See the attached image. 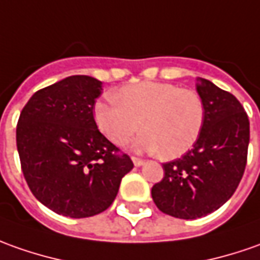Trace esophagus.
<instances>
[{
	"instance_id": "1",
	"label": "esophagus",
	"mask_w": 260,
	"mask_h": 260,
	"mask_svg": "<svg viewBox=\"0 0 260 260\" xmlns=\"http://www.w3.org/2000/svg\"><path fill=\"white\" fill-rule=\"evenodd\" d=\"M132 162H134V165H135V167H141V165H144V159L137 158V156H132Z\"/></svg>"
}]
</instances>
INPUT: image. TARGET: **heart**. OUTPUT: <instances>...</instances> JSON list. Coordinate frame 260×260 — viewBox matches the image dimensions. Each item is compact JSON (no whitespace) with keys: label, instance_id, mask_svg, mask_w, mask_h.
<instances>
[{"label":"heart","instance_id":"1","mask_svg":"<svg viewBox=\"0 0 260 260\" xmlns=\"http://www.w3.org/2000/svg\"><path fill=\"white\" fill-rule=\"evenodd\" d=\"M114 101L98 102L93 116L98 128L115 145H123L139 129L132 149L174 159L189 151L202 134L205 104L188 88L145 81L119 88Z\"/></svg>","mask_w":260,"mask_h":260}]
</instances>
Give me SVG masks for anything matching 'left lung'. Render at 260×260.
I'll use <instances>...</instances> for the list:
<instances>
[{
  "label": "left lung",
  "mask_w": 260,
  "mask_h": 260,
  "mask_svg": "<svg viewBox=\"0 0 260 260\" xmlns=\"http://www.w3.org/2000/svg\"><path fill=\"white\" fill-rule=\"evenodd\" d=\"M205 125L193 148L164 164V178L152 186L158 209L179 219H197L219 209L241 182L249 146V118L241 102L211 81L198 79Z\"/></svg>",
  "instance_id": "obj_1"
}]
</instances>
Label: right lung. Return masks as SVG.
<instances>
[{
  "instance_id": "1",
  "label": "right lung",
  "mask_w": 260,
  "mask_h": 260,
  "mask_svg": "<svg viewBox=\"0 0 260 260\" xmlns=\"http://www.w3.org/2000/svg\"><path fill=\"white\" fill-rule=\"evenodd\" d=\"M102 82L72 75L34 93L17 123L21 169L32 195L58 215L81 219L107 211L131 158L93 118Z\"/></svg>"
}]
</instances>
